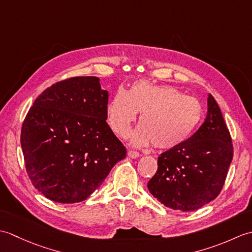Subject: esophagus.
Instances as JSON below:
<instances>
[{"label":"esophagus","mask_w":252,"mask_h":252,"mask_svg":"<svg viewBox=\"0 0 252 252\" xmlns=\"http://www.w3.org/2000/svg\"><path fill=\"white\" fill-rule=\"evenodd\" d=\"M127 157H130L132 159H136L140 157V154H138L137 152H134V151H129L127 152Z\"/></svg>","instance_id":"34e87169"}]
</instances>
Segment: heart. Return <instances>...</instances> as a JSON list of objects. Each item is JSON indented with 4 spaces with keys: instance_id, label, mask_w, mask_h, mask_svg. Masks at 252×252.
I'll return each mask as SVG.
<instances>
[{
    "instance_id": "heart-1",
    "label": "heart",
    "mask_w": 252,
    "mask_h": 252,
    "mask_svg": "<svg viewBox=\"0 0 252 252\" xmlns=\"http://www.w3.org/2000/svg\"><path fill=\"white\" fill-rule=\"evenodd\" d=\"M137 112L140 123L132 134L133 146L154 143L160 149L178 147L189 138L202 118L200 101L170 85L137 81L129 91L119 89L107 106V120L117 135L126 137Z\"/></svg>"
}]
</instances>
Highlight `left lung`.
<instances>
[{"mask_svg":"<svg viewBox=\"0 0 252 252\" xmlns=\"http://www.w3.org/2000/svg\"><path fill=\"white\" fill-rule=\"evenodd\" d=\"M207 116L194 134L158 157L147 187L165 207L194 211L220 194L233 158V145L220 107L211 94Z\"/></svg>","mask_w":252,"mask_h":252,"instance_id":"1","label":"left lung"}]
</instances>
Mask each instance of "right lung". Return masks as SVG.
<instances>
[{"mask_svg":"<svg viewBox=\"0 0 252 252\" xmlns=\"http://www.w3.org/2000/svg\"><path fill=\"white\" fill-rule=\"evenodd\" d=\"M108 92L97 77H76L39 95L21 127L27 173L61 203L83 201L98 189L126 147L107 125Z\"/></svg>","mask_w":252,"mask_h":252,"instance_id":"right-lung-1","label":"right lung"}]
</instances>
